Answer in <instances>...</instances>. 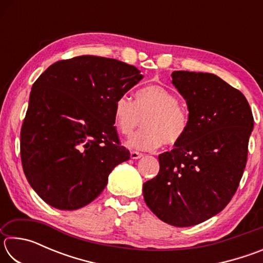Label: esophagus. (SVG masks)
Wrapping results in <instances>:
<instances>
[{
  "label": "esophagus",
  "mask_w": 263,
  "mask_h": 263,
  "mask_svg": "<svg viewBox=\"0 0 263 263\" xmlns=\"http://www.w3.org/2000/svg\"><path fill=\"white\" fill-rule=\"evenodd\" d=\"M130 157H131V159H139L142 157V153L137 152V151H132V152L130 153Z\"/></svg>",
  "instance_id": "obj_1"
}]
</instances>
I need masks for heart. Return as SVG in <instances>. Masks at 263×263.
<instances>
[{
	"instance_id": "heart-1",
	"label": "heart",
	"mask_w": 263,
	"mask_h": 263,
	"mask_svg": "<svg viewBox=\"0 0 263 263\" xmlns=\"http://www.w3.org/2000/svg\"><path fill=\"white\" fill-rule=\"evenodd\" d=\"M115 125L124 136H130L142 124L145 127L127 141L132 148L153 151L162 144L175 146L188 131L190 118L177 97L158 84H152L137 92L136 101L127 95L118 97L114 110Z\"/></svg>"
}]
</instances>
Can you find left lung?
I'll return each instance as SVG.
<instances>
[{
    "label": "left lung",
    "instance_id": "8db88e82",
    "mask_svg": "<svg viewBox=\"0 0 263 263\" xmlns=\"http://www.w3.org/2000/svg\"><path fill=\"white\" fill-rule=\"evenodd\" d=\"M175 88L186 101L189 127L160 171L142 185L144 201L159 219L176 228L216 216L237 191L254 118L246 97L210 73L176 70Z\"/></svg>",
    "mask_w": 263,
    "mask_h": 263
}]
</instances>
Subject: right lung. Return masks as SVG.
<instances>
[{"instance_id": "obj_1", "label": "right lung", "mask_w": 263, "mask_h": 263, "mask_svg": "<svg viewBox=\"0 0 263 263\" xmlns=\"http://www.w3.org/2000/svg\"><path fill=\"white\" fill-rule=\"evenodd\" d=\"M142 79L132 65L80 55L51 65L32 86L21 130L26 180L43 201L77 210L99 196L130 159L114 126L118 97Z\"/></svg>"}]
</instances>
